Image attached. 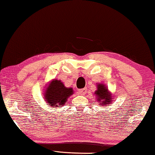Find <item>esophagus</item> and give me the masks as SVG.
<instances>
[{"mask_svg":"<svg viewBox=\"0 0 155 155\" xmlns=\"http://www.w3.org/2000/svg\"><path fill=\"white\" fill-rule=\"evenodd\" d=\"M78 93H79V94H81V95L85 94L87 93V88L81 89V90H80L79 91H78Z\"/></svg>","mask_w":155,"mask_h":155,"instance_id":"1","label":"esophagus"}]
</instances>
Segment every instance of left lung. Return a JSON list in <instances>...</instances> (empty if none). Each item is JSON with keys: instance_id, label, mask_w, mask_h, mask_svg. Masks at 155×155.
Returning <instances> with one entry per match:
<instances>
[{"instance_id": "8db88e82", "label": "left lung", "mask_w": 155, "mask_h": 155, "mask_svg": "<svg viewBox=\"0 0 155 155\" xmlns=\"http://www.w3.org/2000/svg\"><path fill=\"white\" fill-rule=\"evenodd\" d=\"M94 94L96 95L97 101L99 105L104 107L112 103V94L107 88V85L103 83L97 84V90Z\"/></svg>"}]
</instances>
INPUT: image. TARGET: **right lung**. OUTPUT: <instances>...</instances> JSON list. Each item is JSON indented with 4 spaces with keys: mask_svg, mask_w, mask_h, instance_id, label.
Masks as SVG:
<instances>
[{
    "mask_svg": "<svg viewBox=\"0 0 155 155\" xmlns=\"http://www.w3.org/2000/svg\"><path fill=\"white\" fill-rule=\"evenodd\" d=\"M73 94V88L66 87L60 80L54 79L46 86L43 97L46 103L49 105L48 107L61 108Z\"/></svg>",
    "mask_w": 155,
    "mask_h": 155,
    "instance_id": "right-lung-1",
    "label": "right lung"
}]
</instances>
